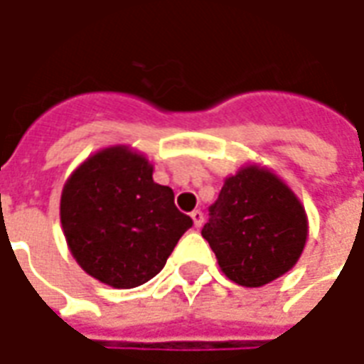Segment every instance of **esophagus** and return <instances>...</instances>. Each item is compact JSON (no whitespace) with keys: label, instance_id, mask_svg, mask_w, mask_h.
Here are the masks:
<instances>
[{"label":"esophagus","instance_id":"34e87169","mask_svg":"<svg viewBox=\"0 0 364 364\" xmlns=\"http://www.w3.org/2000/svg\"><path fill=\"white\" fill-rule=\"evenodd\" d=\"M191 218H193L195 228H200V226H203V222H205V216H203L200 210H193V213H191Z\"/></svg>","mask_w":364,"mask_h":364}]
</instances>
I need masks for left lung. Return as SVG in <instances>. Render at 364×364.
I'll list each match as a JSON object with an SVG mask.
<instances>
[{"label": "left lung", "instance_id": "8db88e82", "mask_svg": "<svg viewBox=\"0 0 364 364\" xmlns=\"http://www.w3.org/2000/svg\"><path fill=\"white\" fill-rule=\"evenodd\" d=\"M203 237L230 281L257 289L296 265L308 240V216L273 169L245 164L224 179Z\"/></svg>", "mask_w": 364, "mask_h": 364}]
</instances>
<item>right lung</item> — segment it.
<instances>
[{"label": "right lung", "mask_w": 364, "mask_h": 364, "mask_svg": "<svg viewBox=\"0 0 364 364\" xmlns=\"http://www.w3.org/2000/svg\"><path fill=\"white\" fill-rule=\"evenodd\" d=\"M154 166L124 144L107 146L70 173L60 197L68 250L85 273L112 289H134L164 269L193 226Z\"/></svg>", "instance_id": "1"}]
</instances>
